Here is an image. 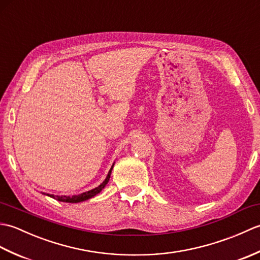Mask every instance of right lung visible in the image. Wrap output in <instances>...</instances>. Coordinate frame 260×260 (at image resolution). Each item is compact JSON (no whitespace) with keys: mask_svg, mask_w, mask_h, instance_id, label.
Listing matches in <instances>:
<instances>
[{"mask_svg":"<svg viewBox=\"0 0 260 260\" xmlns=\"http://www.w3.org/2000/svg\"><path fill=\"white\" fill-rule=\"evenodd\" d=\"M113 167H114V165H113ZM113 167H112V169L109 170L107 178L105 179V181L103 182V183H102L101 185H99V186L95 187V189L90 190V191H87V192L81 193V194H78V196H73V197H67V196H61V197H60V196H53V194H47V196L51 197V198H53V199H56V200H58V201H61V202H69V203H77V202H81V201L88 200V199H90V198H92V197H95L96 194H98V193L101 192V191L104 189L105 186H106V184L108 183V181H109L110 173H112Z\"/></svg>","mask_w":260,"mask_h":260,"instance_id":"right-lung-1","label":"right lung"}]
</instances>
